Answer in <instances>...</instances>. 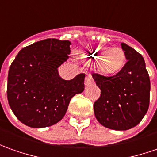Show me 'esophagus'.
Returning <instances> with one entry per match:
<instances>
[{
    "instance_id": "1",
    "label": "esophagus",
    "mask_w": 157,
    "mask_h": 157,
    "mask_svg": "<svg viewBox=\"0 0 157 157\" xmlns=\"http://www.w3.org/2000/svg\"><path fill=\"white\" fill-rule=\"evenodd\" d=\"M93 83H94V80H93V77H92L91 74H87L86 78H85V86L86 87H89Z\"/></svg>"
}]
</instances>
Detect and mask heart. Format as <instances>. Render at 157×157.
<instances>
[{
	"label": "heart",
	"instance_id": "1",
	"mask_svg": "<svg viewBox=\"0 0 157 157\" xmlns=\"http://www.w3.org/2000/svg\"><path fill=\"white\" fill-rule=\"evenodd\" d=\"M80 57L97 62L98 69L105 75L117 73L125 63V54L121 48L98 47L84 51Z\"/></svg>",
	"mask_w": 157,
	"mask_h": 157
}]
</instances>
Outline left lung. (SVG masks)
Returning <instances> with one entry per match:
<instances>
[{
  "label": "left lung",
  "mask_w": 157,
  "mask_h": 157,
  "mask_svg": "<svg viewBox=\"0 0 157 157\" xmlns=\"http://www.w3.org/2000/svg\"><path fill=\"white\" fill-rule=\"evenodd\" d=\"M127 62L113 76L92 74L101 95L94 103L97 121L115 130L136 126L149 106L150 81L144 59L133 48L122 43Z\"/></svg>",
  "instance_id": "obj_1"
}]
</instances>
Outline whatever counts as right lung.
<instances>
[{
    "instance_id": "1",
    "label": "right lung",
    "mask_w": 157,
    "mask_h": 157,
    "mask_svg": "<svg viewBox=\"0 0 157 157\" xmlns=\"http://www.w3.org/2000/svg\"><path fill=\"white\" fill-rule=\"evenodd\" d=\"M69 41L49 38L25 47L10 65L8 104L23 124L45 128L60 122L74 95L84 90V74L64 80L58 68L68 59Z\"/></svg>"
}]
</instances>
